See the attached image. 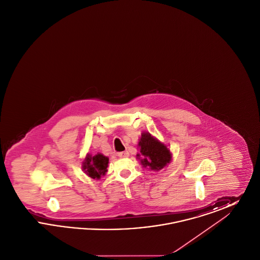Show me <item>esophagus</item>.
I'll return each instance as SVG.
<instances>
[{"label": "esophagus", "instance_id": "esophagus-1", "mask_svg": "<svg viewBox=\"0 0 260 260\" xmlns=\"http://www.w3.org/2000/svg\"><path fill=\"white\" fill-rule=\"evenodd\" d=\"M118 156L121 157V158H124V157H128L129 156V153L127 151H123V152H119L118 153Z\"/></svg>", "mask_w": 260, "mask_h": 260}]
</instances>
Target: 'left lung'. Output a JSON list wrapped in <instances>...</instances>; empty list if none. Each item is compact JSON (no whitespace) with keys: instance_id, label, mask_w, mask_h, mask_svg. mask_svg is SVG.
Instances as JSON below:
<instances>
[{"instance_id":"8db88e82","label":"left lung","mask_w":260,"mask_h":260,"mask_svg":"<svg viewBox=\"0 0 260 260\" xmlns=\"http://www.w3.org/2000/svg\"><path fill=\"white\" fill-rule=\"evenodd\" d=\"M139 154L137 159L144 168L160 171L171 161V152L162 143L148 133H143L138 142Z\"/></svg>"}]
</instances>
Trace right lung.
Listing matches in <instances>:
<instances>
[{
	"instance_id": "right-lung-1",
	"label": "right lung",
	"mask_w": 260,
	"mask_h": 260,
	"mask_svg": "<svg viewBox=\"0 0 260 260\" xmlns=\"http://www.w3.org/2000/svg\"><path fill=\"white\" fill-rule=\"evenodd\" d=\"M109 159L102 154H98L93 157L87 155L85 161L83 162V170L91 178H100L107 172Z\"/></svg>"
}]
</instances>
